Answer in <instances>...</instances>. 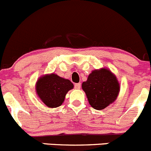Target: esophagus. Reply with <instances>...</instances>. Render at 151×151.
<instances>
[{"instance_id":"esophagus-1","label":"esophagus","mask_w":151,"mask_h":151,"mask_svg":"<svg viewBox=\"0 0 151 151\" xmlns=\"http://www.w3.org/2000/svg\"><path fill=\"white\" fill-rule=\"evenodd\" d=\"M74 87H75V88H76V89H79V88H81V83H75V85H74Z\"/></svg>"}]
</instances>
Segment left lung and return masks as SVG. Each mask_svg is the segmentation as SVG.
I'll list each match as a JSON object with an SVG mask.
<instances>
[{
  "label": "left lung",
  "instance_id": "1",
  "mask_svg": "<svg viewBox=\"0 0 151 151\" xmlns=\"http://www.w3.org/2000/svg\"><path fill=\"white\" fill-rule=\"evenodd\" d=\"M82 88L90 105L95 110H102L117 98L120 84L110 70L101 68L88 75L86 81L82 83Z\"/></svg>",
  "mask_w": 151,
  "mask_h": 151
}]
</instances>
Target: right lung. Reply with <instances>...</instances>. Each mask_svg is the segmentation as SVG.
<instances>
[{
    "label": "right lung",
    "instance_id": "obj_1",
    "mask_svg": "<svg viewBox=\"0 0 151 151\" xmlns=\"http://www.w3.org/2000/svg\"><path fill=\"white\" fill-rule=\"evenodd\" d=\"M72 88L73 84L70 81L54 73L40 77L35 85L38 97L46 106L52 108L60 106L68 91Z\"/></svg>",
    "mask_w": 151,
    "mask_h": 151
}]
</instances>
